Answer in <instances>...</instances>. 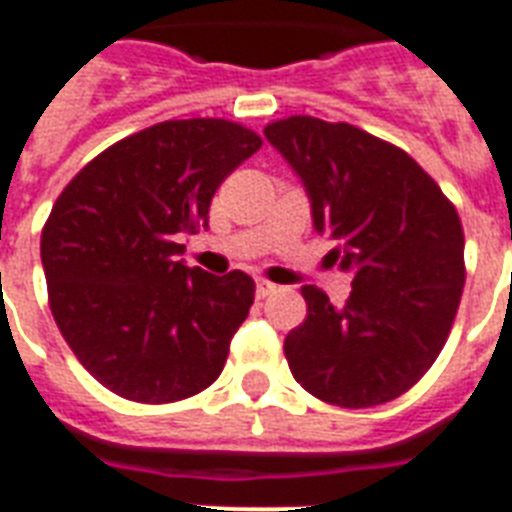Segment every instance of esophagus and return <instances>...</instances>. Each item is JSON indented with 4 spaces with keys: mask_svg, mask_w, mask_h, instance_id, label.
<instances>
[{
    "mask_svg": "<svg viewBox=\"0 0 512 512\" xmlns=\"http://www.w3.org/2000/svg\"><path fill=\"white\" fill-rule=\"evenodd\" d=\"M274 290H276V285H271V282H266V279H257V285H255L257 298H266V295H271Z\"/></svg>",
    "mask_w": 512,
    "mask_h": 512,
    "instance_id": "obj_1",
    "label": "esophagus"
}]
</instances>
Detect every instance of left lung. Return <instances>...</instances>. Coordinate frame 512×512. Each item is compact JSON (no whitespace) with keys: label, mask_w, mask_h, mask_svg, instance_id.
I'll return each mask as SVG.
<instances>
[{"label":"left lung","mask_w":512,"mask_h":512,"mask_svg":"<svg viewBox=\"0 0 512 512\" xmlns=\"http://www.w3.org/2000/svg\"><path fill=\"white\" fill-rule=\"evenodd\" d=\"M266 140L301 179L312 225L333 241L331 263L352 274L333 306L304 285L306 320L287 333L290 372L339 407L396 399L429 372L464 290L461 219L407 151L352 124L290 116Z\"/></svg>","instance_id":"1"}]
</instances>
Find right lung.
<instances>
[{
	"instance_id": "right-lung-1",
	"label": "right lung",
	"mask_w": 512,
	"mask_h": 512,
	"mask_svg": "<svg viewBox=\"0 0 512 512\" xmlns=\"http://www.w3.org/2000/svg\"><path fill=\"white\" fill-rule=\"evenodd\" d=\"M263 140L225 119L162 121L113 143L51 208L40 257L64 342L108 391L143 404L217 380L255 301L244 271L189 268L219 184Z\"/></svg>"
}]
</instances>
